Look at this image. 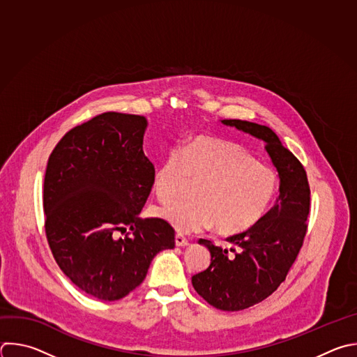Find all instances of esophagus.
Here are the masks:
<instances>
[{
  "label": "esophagus",
  "instance_id": "1",
  "mask_svg": "<svg viewBox=\"0 0 357 357\" xmlns=\"http://www.w3.org/2000/svg\"><path fill=\"white\" fill-rule=\"evenodd\" d=\"M175 244H176V247H186L189 243H188V238L185 235L176 234L175 235Z\"/></svg>",
  "mask_w": 357,
  "mask_h": 357
}]
</instances>
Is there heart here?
<instances>
[{
    "mask_svg": "<svg viewBox=\"0 0 357 357\" xmlns=\"http://www.w3.org/2000/svg\"><path fill=\"white\" fill-rule=\"evenodd\" d=\"M195 199L176 200L158 215L181 232L214 225L222 235L240 234L258 224L268 213L279 188L275 168L228 142L197 137L183 149H171L155 169L153 190L167 203L189 185Z\"/></svg>",
    "mask_w": 357,
    "mask_h": 357,
    "instance_id": "obj_1",
    "label": "heart"
}]
</instances>
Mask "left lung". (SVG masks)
<instances>
[{
    "label": "left lung",
    "mask_w": 357,
    "mask_h": 357,
    "mask_svg": "<svg viewBox=\"0 0 357 357\" xmlns=\"http://www.w3.org/2000/svg\"><path fill=\"white\" fill-rule=\"evenodd\" d=\"M224 125L265 142V149L280 178L276 204L252 228L228 236V250L199 240L211 254L208 268L192 276V284L210 305L222 311H240L269 297L284 282L307 232L310 185L297 157L268 126L225 119Z\"/></svg>",
    "instance_id": "left-lung-1"
}]
</instances>
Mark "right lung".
Listing matches in <instances>:
<instances>
[{
    "label": "right lung",
    "mask_w": 357,
    "mask_h": 357,
    "mask_svg": "<svg viewBox=\"0 0 357 357\" xmlns=\"http://www.w3.org/2000/svg\"><path fill=\"white\" fill-rule=\"evenodd\" d=\"M146 128L144 116L105 112L67 132L47 161L49 247L63 273L98 300L128 296L154 257L175 247L168 221L139 218L155 174L143 151Z\"/></svg>",
    "instance_id": "right-lung-1"
}]
</instances>
